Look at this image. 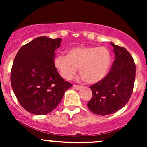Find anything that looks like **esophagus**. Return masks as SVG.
<instances>
[{"mask_svg":"<svg viewBox=\"0 0 147 147\" xmlns=\"http://www.w3.org/2000/svg\"><path fill=\"white\" fill-rule=\"evenodd\" d=\"M73 87H74V88L77 89V90H79V89L82 88V86H79V85H76V84H74V85H73Z\"/></svg>","mask_w":147,"mask_h":147,"instance_id":"obj_1","label":"esophagus"}]
</instances>
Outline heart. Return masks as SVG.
<instances>
[{"instance_id":"b5f03b06","label":"heart","mask_w":147,"mask_h":147,"mask_svg":"<svg viewBox=\"0 0 147 147\" xmlns=\"http://www.w3.org/2000/svg\"><path fill=\"white\" fill-rule=\"evenodd\" d=\"M111 53L104 46H76L68 50V55H59L55 66L65 79L75 76L77 68L88 83L95 84L105 77L111 65Z\"/></svg>"}]
</instances>
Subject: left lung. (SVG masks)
I'll use <instances>...</instances> for the list:
<instances>
[{"label": "left lung", "instance_id": "1", "mask_svg": "<svg viewBox=\"0 0 147 147\" xmlns=\"http://www.w3.org/2000/svg\"><path fill=\"white\" fill-rule=\"evenodd\" d=\"M115 60L102 80L90 88L92 97L87 104L95 114L107 115L117 112L129 102L136 78V65L126 48L111 43Z\"/></svg>", "mask_w": 147, "mask_h": 147}]
</instances>
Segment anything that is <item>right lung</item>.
I'll list each match as a JSON object with an SVG mask.
<instances>
[{
	"mask_svg": "<svg viewBox=\"0 0 147 147\" xmlns=\"http://www.w3.org/2000/svg\"><path fill=\"white\" fill-rule=\"evenodd\" d=\"M61 38L37 37L21 47L11 70V84L22 107L34 115L53 111L72 86L59 75L55 66V51Z\"/></svg>",
	"mask_w": 147,
	"mask_h": 147,
	"instance_id": "right-lung-1",
	"label": "right lung"
}]
</instances>
